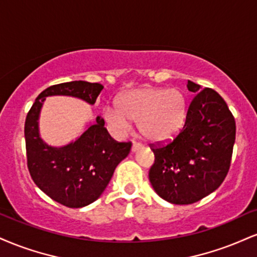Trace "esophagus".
<instances>
[{
  "label": "esophagus",
  "instance_id": "1",
  "mask_svg": "<svg viewBox=\"0 0 257 257\" xmlns=\"http://www.w3.org/2000/svg\"><path fill=\"white\" fill-rule=\"evenodd\" d=\"M140 148H141V145L140 144H138V142H133V146H132V152L133 153L138 152V151L140 150Z\"/></svg>",
  "mask_w": 257,
  "mask_h": 257
}]
</instances>
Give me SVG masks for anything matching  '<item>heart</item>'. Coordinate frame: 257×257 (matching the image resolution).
Returning a JSON list of instances; mask_svg holds the SVG:
<instances>
[{
	"label": "heart",
	"instance_id": "heart-1",
	"mask_svg": "<svg viewBox=\"0 0 257 257\" xmlns=\"http://www.w3.org/2000/svg\"><path fill=\"white\" fill-rule=\"evenodd\" d=\"M117 107L105 110L106 122L119 134L138 123L148 142L165 144L177 137L187 119V98L178 88L146 87L126 91L117 100Z\"/></svg>",
	"mask_w": 257,
	"mask_h": 257
}]
</instances>
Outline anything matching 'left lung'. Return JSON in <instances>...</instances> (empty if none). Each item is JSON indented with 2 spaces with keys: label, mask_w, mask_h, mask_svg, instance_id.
I'll use <instances>...</instances> for the list:
<instances>
[{
  "label": "left lung",
  "mask_w": 257,
  "mask_h": 257,
  "mask_svg": "<svg viewBox=\"0 0 257 257\" xmlns=\"http://www.w3.org/2000/svg\"><path fill=\"white\" fill-rule=\"evenodd\" d=\"M195 93L184 126L172 142L153 147L150 182L174 205H190L209 195L226 177L236 139V122L227 104L212 88L188 80Z\"/></svg>",
  "instance_id": "obj_1"
}]
</instances>
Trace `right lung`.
<instances>
[{
  "label": "right lung",
  "instance_id": "obj_1",
  "mask_svg": "<svg viewBox=\"0 0 257 257\" xmlns=\"http://www.w3.org/2000/svg\"><path fill=\"white\" fill-rule=\"evenodd\" d=\"M100 83L70 81L48 87L37 97L25 122L27 166L43 193L69 208L94 202L109 184L116 166L131 152V142L110 137L104 119L97 116L80 137L64 146H50L40 138L39 116L46 97L67 95L93 105Z\"/></svg>",
  "mask_w": 257,
  "mask_h": 257
}]
</instances>
